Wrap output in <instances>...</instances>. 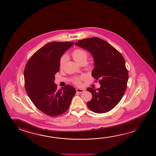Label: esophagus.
Returning <instances> with one entry per match:
<instances>
[{
  "label": "esophagus",
  "instance_id": "esophagus-1",
  "mask_svg": "<svg viewBox=\"0 0 156 156\" xmlns=\"http://www.w3.org/2000/svg\"><path fill=\"white\" fill-rule=\"evenodd\" d=\"M84 89H83V88H77L76 89V91L79 93H82V92H84Z\"/></svg>",
  "mask_w": 156,
  "mask_h": 156
}]
</instances>
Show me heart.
Instances as JSON below:
<instances>
[{
    "mask_svg": "<svg viewBox=\"0 0 156 156\" xmlns=\"http://www.w3.org/2000/svg\"><path fill=\"white\" fill-rule=\"evenodd\" d=\"M71 56H72L73 59H74V61L77 63L80 64L82 62H87V58L88 56V53L86 51L82 49H76L74 51H73L71 54ZM66 58L65 56L62 57V59H60V68L62 69L64 67L65 63ZM75 83L77 84H79L80 83V81L79 78H76L75 79Z\"/></svg>",
    "mask_w": 156,
    "mask_h": 156,
    "instance_id": "heart-1",
    "label": "heart"
}]
</instances>
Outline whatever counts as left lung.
<instances>
[{"instance_id":"left-lung-1","label":"left lung","mask_w":156,"mask_h":156,"mask_svg":"<svg viewBox=\"0 0 156 156\" xmlns=\"http://www.w3.org/2000/svg\"><path fill=\"white\" fill-rule=\"evenodd\" d=\"M76 46L89 51L94 62L92 76L100 79L98 89L89 87L92 99L87 103L90 110L98 114L112 110L125 92L128 73L121 54L107 42L93 37L79 40Z\"/></svg>"}]
</instances>
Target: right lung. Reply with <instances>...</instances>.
<instances>
[{
    "instance_id": "1",
    "label": "right lung",
    "mask_w": 156,
    "mask_h": 156,
    "mask_svg": "<svg viewBox=\"0 0 156 156\" xmlns=\"http://www.w3.org/2000/svg\"><path fill=\"white\" fill-rule=\"evenodd\" d=\"M74 44L71 42H52L34 54L26 65L24 78L26 91L42 112L55 116L69 107L76 89L67 85L57 90L55 74L59 71L61 57Z\"/></svg>"
}]
</instances>
